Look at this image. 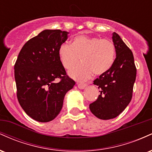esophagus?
<instances>
[{
    "instance_id": "1",
    "label": "esophagus",
    "mask_w": 152,
    "mask_h": 152,
    "mask_svg": "<svg viewBox=\"0 0 152 152\" xmlns=\"http://www.w3.org/2000/svg\"><path fill=\"white\" fill-rule=\"evenodd\" d=\"M78 88H80V89H83L87 86V84L86 83H77Z\"/></svg>"
}]
</instances>
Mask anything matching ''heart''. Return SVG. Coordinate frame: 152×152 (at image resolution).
Wrapping results in <instances>:
<instances>
[{
    "mask_svg": "<svg viewBox=\"0 0 152 152\" xmlns=\"http://www.w3.org/2000/svg\"><path fill=\"white\" fill-rule=\"evenodd\" d=\"M58 55L66 70L74 69L81 58V65L70 71L69 75L78 81H85L93 74L102 76L110 70L114 63L116 48L109 39L80 35L72 38L70 45L61 44Z\"/></svg>",
    "mask_w": 152,
    "mask_h": 152,
    "instance_id": "obj_1",
    "label": "heart"
}]
</instances>
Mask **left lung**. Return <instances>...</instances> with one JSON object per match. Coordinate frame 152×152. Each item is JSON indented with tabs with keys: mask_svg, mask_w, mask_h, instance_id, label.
I'll return each instance as SVG.
<instances>
[{
	"mask_svg": "<svg viewBox=\"0 0 152 152\" xmlns=\"http://www.w3.org/2000/svg\"><path fill=\"white\" fill-rule=\"evenodd\" d=\"M112 39L116 57L110 70L94 81L100 94L89 105L92 114L104 120L116 117L126 109L132 100L137 76L132 51L116 33H113Z\"/></svg>",
	"mask_w": 152,
	"mask_h": 152,
	"instance_id": "obj_1",
	"label": "left lung"
}]
</instances>
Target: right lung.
Returning a JSON list of instances; mask_svg holds the SVG:
<instances>
[{
    "label": "right lung",
    "mask_w": 152,
    "mask_h": 152,
    "mask_svg": "<svg viewBox=\"0 0 152 152\" xmlns=\"http://www.w3.org/2000/svg\"><path fill=\"white\" fill-rule=\"evenodd\" d=\"M67 34L61 30L43 31L24 44L15 61L17 99L27 115L37 121L48 122L56 117L66 94L76 84L58 55Z\"/></svg>",
    "instance_id": "1"
}]
</instances>
